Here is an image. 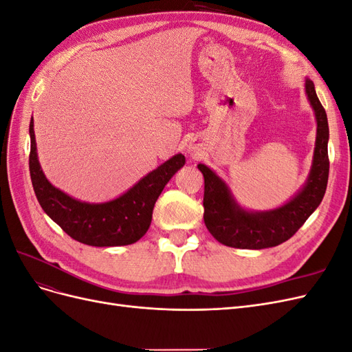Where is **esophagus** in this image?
<instances>
[{"label": "esophagus", "instance_id": "1", "mask_svg": "<svg viewBox=\"0 0 352 352\" xmlns=\"http://www.w3.org/2000/svg\"><path fill=\"white\" fill-rule=\"evenodd\" d=\"M198 148L194 145V144H190L189 145V153H190V155H192V157H195V155H198Z\"/></svg>", "mask_w": 352, "mask_h": 352}]
</instances>
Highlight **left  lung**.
I'll return each instance as SVG.
<instances>
[{
    "label": "left lung",
    "instance_id": "left-lung-1",
    "mask_svg": "<svg viewBox=\"0 0 352 352\" xmlns=\"http://www.w3.org/2000/svg\"><path fill=\"white\" fill-rule=\"evenodd\" d=\"M305 94L316 114L317 135L310 175L302 189L282 207L269 211H248L233 198L229 186L206 164H198L204 176V221L220 243L232 248L263 250L280 245L295 235L320 206L329 177V124L314 83L305 79Z\"/></svg>",
    "mask_w": 352,
    "mask_h": 352
}]
</instances>
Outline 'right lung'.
Returning <instances> with one entry per match:
<instances>
[{
  "label": "right lung",
  "mask_w": 352,
  "mask_h": 352,
  "mask_svg": "<svg viewBox=\"0 0 352 352\" xmlns=\"http://www.w3.org/2000/svg\"><path fill=\"white\" fill-rule=\"evenodd\" d=\"M29 172L42 210L70 238L91 247H120L140 241L151 225L157 198L185 164V155L176 154L119 198L91 204L69 197L48 182L38 162L34 119L29 124Z\"/></svg>",
  "instance_id": "1"
}]
</instances>
